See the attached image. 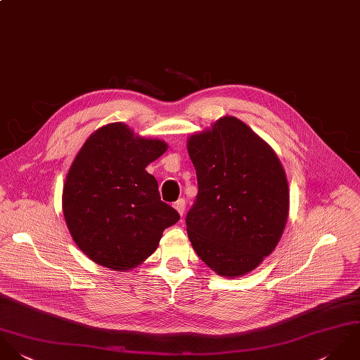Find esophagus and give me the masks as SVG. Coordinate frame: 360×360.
<instances>
[{
	"label": "esophagus",
	"instance_id": "esophagus-1",
	"mask_svg": "<svg viewBox=\"0 0 360 360\" xmlns=\"http://www.w3.org/2000/svg\"><path fill=\"white\" fill-rule=\"evenodd\" d=\"M185 207H186V203H185L184 199H178V200L174 203V209H175L181 216H184Z\"/></svg>",
	"mask_w": 360,
	"mask_h": 360
}]
</instances>
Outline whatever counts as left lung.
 Segmentation results:
<instances>
[{"instance_id": "8db88e82", "label": "left lung", "mask_w": 360, "mask_h": 360, "mask_svg": "<svg viewBox=\"0 0 360 360\" xmlns=\"http://www.w3.org/2000/svg\"><path fill=\"white\" fill-rule=\"evenodd\" d=\"M199 192L186 216L198 256L218 276L253 271L278 245L289 214L284 167L273 147L225 115L188 139Z\"/></svg>"}]
</instances>
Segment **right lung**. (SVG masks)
I'll return each mask as SVG.
<instances>
[{
    "mask_svg": "<svg viewBox=\"0 0 360 360\" xmlns=\"http://www.w3.org/2000/svg\"><path fill=\"white\" fill-rule=\"evenodd\" d=\"M167 148L164 141L112 122L77 151L64 184L63 212L75 243L94 263L114 271L138 267L179 219L146 171Z\"/></svg>",
    "mask_w": 360,
    "mask_h": 360,
    "instance_id": "right-lung-1",
    "label": "right lung"
}]
</instances>
